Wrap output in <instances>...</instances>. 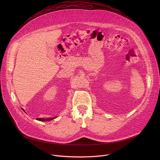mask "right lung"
Wrapping results in <instances>:
<instances>
[{
  "instance_id": "right-lung-1",
  "label": "right lung",
  "mask_w": 160,
  "mask_h": 160,
  "mask_svg": "<svg viewBox=\"0 0 160 160\" xmlns=\"http://www.w3.org/2000/svg\"><path fill=\"white\" fill-rule=\"evenodd\" d=\"M22 109V108H21ZM22 110H23L24 111H25V110L23 109H22ZM57 117H54V118H37V120H38V121H41V122H48V121H51V120H53V119H54V118H56Z\"/></svg>"
}]
</instances>
